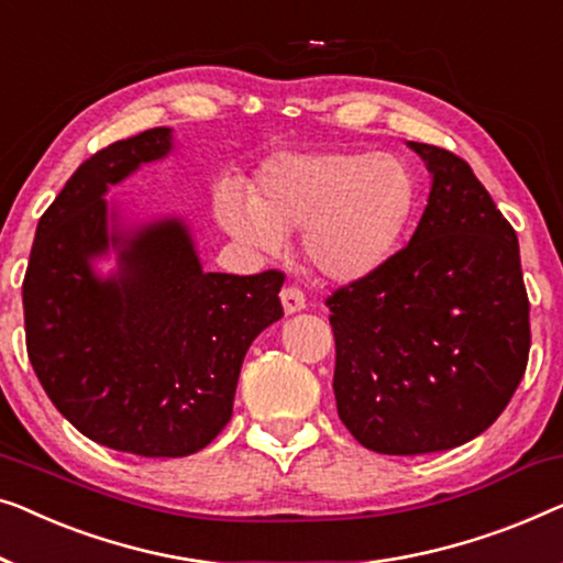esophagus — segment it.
Returning <instances> with one entry per match:
<instances>
[{"instance_id": "34e87169", "label": "esophagus", "mask_w": 563, "mask_h": 563, "mask_svg": "<svg viewBox=\"0 0 563 563\" xmlns=\"http://www.w3.org/2000/svg\"><path fill=\"white\" fill-rule=\"evenodd\" d=\"M280 300H283L285 313H296V311H303V308H306L303 290L296 288V285H288V288H283Z\"/></svg>"}]
</instances>
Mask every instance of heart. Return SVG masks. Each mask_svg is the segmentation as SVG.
<instances>
[{
	"instance_id": "heart-1",
	"label": "heart",
	"mask_w": 563,
	"mask_h": 563,
	"mask_svg": "<svg viewBox=\"0 0 563 563\" xmlns=\"http://www.w3.org/2000/svg\"><path fill=\"white\" fill-rule=\"evenodd\" d=\"M413 176L385 153L288 155L267 163L255 199L224 188L217 219L234 240L273 255L303 232L308 263L331 280H360L393 255L410 211Z\"/></svg>"
}]
</instances>
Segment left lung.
I'll list each match as a JSON object with an SVG mask.
<instances>
[{"instance_id": "1", "label": "left lung", "mask_w": 563, "mask_h": 563, "mask_svg": "<svg viewBox=\"0 0 563 563\" xmlns=\"http://www.w3.org/2000/svg\"><path fill=\"white\" fill-rule=\"evenodd\" d=\"M410 147L433 173L413 236L327 298L339 418L364 449L393 456L479 437L508 408L530 352L516 229L470 163Z\"/></svg>"}]
</instances>
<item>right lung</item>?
Masks as SVG:
<instances>
[{
  "label": "right lung",
  "instance_id": "right-lung-1",
  "mask_svg": "<svg viewBox=\"0 0 563 563\" xmlns=\"http://www.w3.org/2000/svg\"><path fill=\"white\" fill-rule=\"evenodd\" d=\"M170 153V130L112 142L78 165L37 221L25 280L27 357L63 418L101 446L188 456L232 418L242 360L283 316L280 271L203 273L176 219L109 234L107 186ZM124 243L123 271L90 260Z\"/></svg>",
  "mask_w": 563,
  "mask_h": 563
}]
</instances>
